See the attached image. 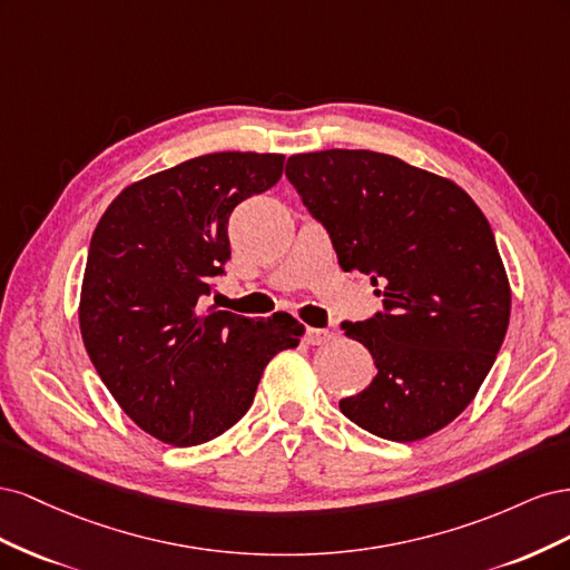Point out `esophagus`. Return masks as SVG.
Instances as JSON below:
<instances>
[{"label": "esophagus", "mask_w": 570, "mask_h": 570, "mask_svg": "<svg viewBox=\"0 0 570 570\" xmlns=\"http://www.w3.org/2000/svg\"><path fill=\"white\" fill-rule=\"evenodd\" d=\"M337 335L333 331H327V327H306V342L308 344H325V342H333Z\"/></svg>", "instance_id": "1"}]
</instances>
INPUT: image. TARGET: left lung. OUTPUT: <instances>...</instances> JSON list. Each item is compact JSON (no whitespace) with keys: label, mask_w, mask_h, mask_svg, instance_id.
Instances as JSON below:
<instances>
[{"label":"left lung","mask_w":570,"mask_h":570,"mask_svg":"<svg viewBox=\"0 0 570 570\" xmlns=\"http://www.w3.org/2000/svg\"><path fill=\"white\" fill-rule=\"evenodd\" d=\"M285 176L342 271L383 287V312L340 325L377 368L342 413L392 442L438 433L471 404L509 327L511 289L488 218L452 180L368 149L295 154Z\"/></svg>","instance_id":"1"}]
</instances>
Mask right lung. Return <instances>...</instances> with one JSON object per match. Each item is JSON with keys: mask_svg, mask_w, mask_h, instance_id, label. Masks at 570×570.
<instances>
[{"mask_svg": "<svg viewBox=\"0 0 570 570\" xmlns=\"http://www.w3.org/2000/svg\"><path fill=\"white\" fill-rule=\"evenodd\" d=\"M283 154L218 151L126 187L99 218L80 333L101 383L145 433L195 446L245 416L268 361L299 344L289 314L202 312L230 262L228 218L283 176Z\"/></svg>", "mask_w": 570, "mask_h": 570, "instance_id": "right-lung-1", "label": "right lung"}]
</instances>
